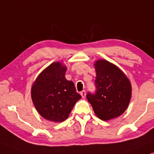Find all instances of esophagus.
I'll return each instance as SVG.
<instances>
[{
    "mask_svg": "<svg viewBox=\"0 0 154 154\" xmlns=\"http://www.w3.org/2000/svg\"><path fill=\"white\" fill-rule=\"evenodd\" d=\"M80 94H81V96L83 97V98H85V96H86V91H85V90L82 91L80 92Z\"/></svg>",
    "mask_w": 154,
    "mask_h": 154,
    "instance_id": "1",
    "label": "esophagus"
}]
</instances>
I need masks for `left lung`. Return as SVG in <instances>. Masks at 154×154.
Segmentation results:
<instances>
[{"label":"left lung","mask_w":154,"mask_h":154,"mask_svg":"<svg viewBox=\"0 0 154 154\" xmlns=\"http://www.w3.org/2000/svg\"><path fill=\"white\" fill-rule=\"evenodd\" d=\"M96 71L95 94L88 93L87 98L96 116L103 121L118 117L125 112L131 97V82L114 64L106 60L94 63Z\"/></svg>","instance_id":"8db88e82"}]
</instances>
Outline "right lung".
I'll return each mask as SVG.
<instances>
[{
  "instance_id": "1",
  "label": "right lung",
  "mask_w": 154,
  "mask_h": 154,
  "mask_svg": "<svg viewBox=\"0 0 154 154\" xmlns=\"http://www.w3.org/2000/svg\"><path fill=\"white\" fill-rule=\"evenodd\" d=\"M67 67L54 62L43 69L31 87V98L39 114L45 119L62 122L67 119L82 97L73 82L65 78Z\"/></svg>"
}]
</instances>
